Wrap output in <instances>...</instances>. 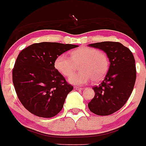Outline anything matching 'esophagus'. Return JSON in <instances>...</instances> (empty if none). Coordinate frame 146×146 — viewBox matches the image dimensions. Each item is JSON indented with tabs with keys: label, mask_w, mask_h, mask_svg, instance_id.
<instances>
[{
	"label": "esophagus",
	"mask_w": 146,
	"mask_h": 146,
	"mask_svg": "<svg viewBox=\"0 0 146 146\" xmlns=\"http://www.w3.org/2000/svg\"><path fill=\"white\" fill-rule=\"evenodd\" d=\"M74 88L76 90H78V91H79V90H83V89H84V88H81V87H78V86H74Z\"/></svg>",
	"instance_id": "esophagus-1"
}]
</instances>
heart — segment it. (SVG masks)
Listing matches in <instances>:
<instances>
[{
	"label": "heart",
	"instance_id": "heart-1",
	"mask_svg": "<svg viewBox=\"0 0 146 146\" xmlns=\"http://www.w3.org/2000/svg\"><path fill=\"white\" fill-rule=\"evenodd\" d=\"M70 58L65 54L58 55L54 60V68L65 77L70 76L80 65V72L70 76L69 82L75 85L102 81L110 68V60L107 53L96 48L81 47L70 52Z\"/></svg>",
	"mask_w": 146,
	"mask_h": 146
}]
</instances>
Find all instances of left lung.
<instances>
[{
    "label": "left lung",
    "mask_w": 146,
    "mask_h": 146,
    "mask_svg": "<svg viewBox=\"0 0 146 146\" xmlns=\"http://www.w3.org/2000/svg\"><path fill=\"white\" fill-rule=\"evenodd\" d=\"M107 53L110 66L105 78L94 87V97L88 104L90 111L101 116L113 114L128 100L136 79L135 61L132 52L117 42L88 44Z\"/></svg>",
    "instance_id": "left-lung-1"
}]
</instances>
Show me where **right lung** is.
Segmentation results:
<instances>
[{"label":"right lung","instance_id":"1","mask_svg":"<svg viewBox=\"0 0 146 146\" xmlns=\"http://www.w3.org/2000/svg\"><path fill=\"white\" fill-rule=\"evenodd\" d=\"M78 45L58 42L31 44L19 54L12 72L13 84L22 105L33 114L50 118L62 110L73 87L54 68L57 57Z\"/></svg>","mask_w":146,"mask_h":146}]
</instances>
